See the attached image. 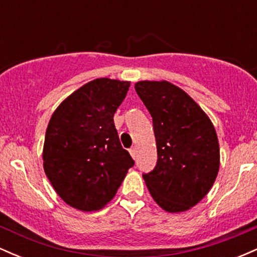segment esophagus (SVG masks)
Instances as JSON below:
<instances>
[{
    "instance_id": "obj_1",
    "label": "esophagus",
    "mask_w": 257,
    "mask_h": 257,
    "mask_svg": "<svg viewBox=\"0 0 257 257\" xmlns=\"http://www.w3.org/2000/svg\"><path fill=\"white\" fill-rule=\"evenodd\" d=\"M129 152H131V156L133 157V159L137 158V149H135V147H133V149L129 150Z\"/></svg>"
}]
</instances>
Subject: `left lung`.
Masks as SVG:
<instances>
[{
    "instance_id": "8db88e82",
    "label": "left lung",
    "mask_w": 257,
    "mask_h": 257,
    "mask_svg": "<svg viewBox=\"0 0 257 257\" xmlns=\"http://www.w3.org/2000/svg\"><path fill=\"white\" fill-rule=\"evenodd\" d=\"M135 90L153 120L157 166L144 180L168 213H182L213 187L220 169L215 126L202 107L168 81H139Z\"/></svg>"
}]
</instances>
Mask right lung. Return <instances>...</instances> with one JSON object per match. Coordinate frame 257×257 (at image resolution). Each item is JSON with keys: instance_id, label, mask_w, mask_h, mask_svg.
<instances>
[{"instance_id": "obj_1", "label": "right lung", "mask_w": 257, "mask_h": 257, "mask_svg": "<svg viewBox=\"0 0 257 257\" xmlns=\"http://www.w3.org/2000/svg\"><path fill=\"white\" fill-rule=\"evenodd\" d=\"M131 82L96 78L53 112L43 144V169L66 204L95 211L111 202L134 166L114 128V112Z\"/></svg>"}]
</instances>
